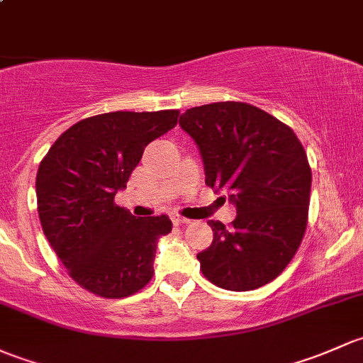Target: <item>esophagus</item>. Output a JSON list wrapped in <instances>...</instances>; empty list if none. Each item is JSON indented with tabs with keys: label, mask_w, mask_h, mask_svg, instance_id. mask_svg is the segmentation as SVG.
<instances>
[{
	"label": "esophagus",
	"mask_w": 363,
	"mask_h": 363,
	"mask_svg": "<svg viewBox=\"0 0 363 363\" xmlns=\"http://www.w3.org/2000/svg\"><path fill=\"white\" fill-rule=\"evenodd\" d=\"M171 220H173V225H177V227L178 225H186V223H190L189 218L178 215V213H173V215H171Z\"/></svg>",
	"instance_id": "obj_1"
}]
</instances>
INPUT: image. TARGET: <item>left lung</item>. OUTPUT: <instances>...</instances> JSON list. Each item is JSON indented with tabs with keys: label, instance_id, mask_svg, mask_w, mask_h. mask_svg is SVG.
Returning a JSON list of instances; mask_svg holds the SVG:
<instances>
[{
	"label": "left lung",
	"instance_id": "obj_1",
	"mask_svg": "<svg viewBox=\"0 0 363 363\" xmlns=\"http://www.w3.org/2000/svg\"><path fill=\"white\" fill-rule=\"evenodd\" d=\"M180 125L199 147L206 185L229 190L238 213L229 230L208 222L213 242L197 255L204 278L233 292L267 285L294 259L308 227L304 147L289 125L239 101L190 108Z\"/></svg>",
	"mask_w": 363,
	"mask_h": 363
}]
</instances>
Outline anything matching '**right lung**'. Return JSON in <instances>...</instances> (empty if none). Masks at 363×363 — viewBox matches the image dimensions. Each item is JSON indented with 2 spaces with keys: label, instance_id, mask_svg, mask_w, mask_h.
<instances>
[{
  "label": "right lung",
  "instance_id": "right-lung-1",
  "mask_svg": "<svg viewBox=\"0 0 363 363\" xmlns=\"http://www.w3.org/2000/svg\"><path fill=\"white\" fill-rule=\"evenodd\" d=\"M178 110L111 111L71 125L36 174L43 234L68 274L87 292L124 298L154 276L157 239L169 216H136L115 204L145 147L173 129Z\"/></svg>",
  "mask_w": 363,
  "mask_h": 363
}]
</instances>
